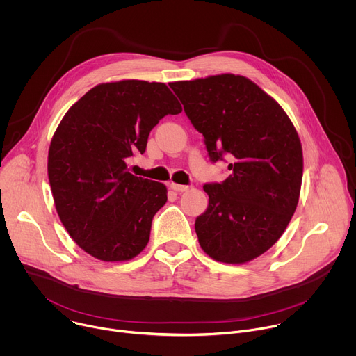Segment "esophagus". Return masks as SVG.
Here are the masks:
<instances>
[{
	"label": "esophagus",
	"instance_id": "obj_1",
	"mask_svg": "<svg viewBox=\"0 0 356 356\" xmlns=\"http://www.w3.org/2000/svg\"><path fill=\"white\" fill-rule=\"evenodd\" d=\"M170 188L177 191V193H183V191H187L190 187L188 186H184V184H177V183H172L170 184Z\"/></svg>",
	"mask_w": 356,
	"mask_h": 356
}]
</instances>
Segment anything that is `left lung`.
I'll return each instance as SVG.
<instances>
[{"label":"left lung","instance_id":"8db88e82","mask_svg":"<svg viewBox=\"0 0 356 356\" xmlns=\"http://www.w3.org/2000/svg\"><path fill=\"white\" fill-rule=\"evenodd\" d=\"M213 162L228 155L229 176L206 184L209 207L195 220L201 249L217 262L242 265L270 249L300 197L302 149L277 101L239 74L170 83Z\"/></svg>","mask_w":356,"mask_h":356}]
</instances>
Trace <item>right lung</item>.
Segmentation results:
<instances>
[{
	"label": "right lung",
	"instance_id": "add662e5",
	"mask_svg": "<svg viewBox=\"0 0 356 356\" xmlns=\"http://www.w3.org/2000/svg\"><path fill=\"white\" fill-rule=\"evenodd\" d=\"M179 113L165 83L120 80L92 87L62 118L49 146V183L62 224L92 258L125 262L147 245L168 188L131 175L127 159L143 154L165 115Z\"/></svg>",
	"mask_w": 356,
	"mask_h": 356
}]
</instances>
